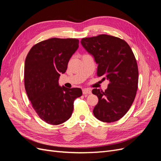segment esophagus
I'll return each instance as SVG.
<instances>
[{
  "label": "esophagus",
  "mask_w": 161,
  "mask_h": 161,
  "mask_svg": "<svg viewBox=\"0 0 161 161\" xmlns=\"http://www.w3.org/2000/svg\"><path fill=\"white\" fill-rule=\"evenodd\" d=\"M82 93L85 94V95L91 94V90L89 89H82Z\"/></svg>",
  "instance_id": "1"
}]
</instances>
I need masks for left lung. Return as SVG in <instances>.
<instances>
[{
	"instance_id": "8db88e82",
	"label": "left lung",
	"mask_w": 161,
	"mask_h": 161,
	"mask_svg": "<svg viewBox=\"0 0 161 161\" xmlns=\"http://www.w3.org/2000/svg\"><path fill=\"white\" fill-rule=\"evenodd\" d=\"M80 42L98 64L97 76L109 81L105 91H92L99 99L93 114L103 122L118 121L130 109L138 89V69L134 53L124 40L105 34L82 38Z\"/></svg>"
}]
</instances>
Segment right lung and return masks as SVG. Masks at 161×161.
Segmentation results:
<instances>
[{
    "mask_svg": "<svg viewBox=\"0 0 161 161\" xmlns=\"http://www.w3.org/2000/svg\"><path fill=\"white\" fill-rule=\"evenodd\" d=\"M79 43L77 39H48L34 45L26 57L24 80L27 96L38 116L49 124L59 125L69 119L74 101L82 94L80 88L58 85Z\"/></svg>",
    "mask_w": 161,
    "mask_h": 161,
    "instance_id": "1",
    "label": "right lung"
}]
</instances>
